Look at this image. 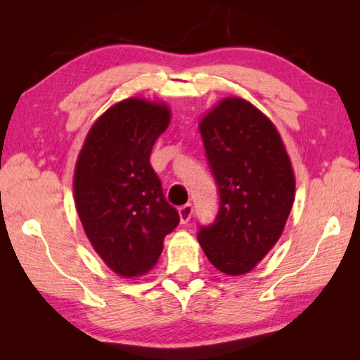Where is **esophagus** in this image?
<instances>
[{"instance_id": "esophagus-1", "label": "esophagus", "mask_w": 360, "mask_h": 360, "mask_svg": "<svg viewBox=\"0 0 360 360\" xmlns=\"http://www.w3.org/2000/svg\"><path fill=\"white\" fill-rule=\"evenodd\" d=\"M179 211V219H181V224H187L191 221V217L193 214V206L191 203H187L184 206H181L178 210Z\"/></svg>"}]
</instances>
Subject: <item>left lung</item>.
I'll list each match as a JSON object with an SVG mask.
<instances>
[{
	"label": "left lung",
	"instance_id": "obj_1",
	"mask_svg": "<svg viewBox=\"0 0 360 360\" xmlns=\"http://www.w3.org/2000/svg\"><path fill=\"white\" fill-rule=\"evenodd\" d=\"M219 188L214 222L200 227L206 257L225 275L251 271L281 236L295 197L288 152L273 122L243 98H225L200 122Z\"/></svg>",
	"mask_w": 360,
	"mask_h": 360
}]
</instances>
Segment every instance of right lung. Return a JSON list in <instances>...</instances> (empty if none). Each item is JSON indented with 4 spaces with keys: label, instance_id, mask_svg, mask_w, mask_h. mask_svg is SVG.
<instances>
[{
    "label": "right lung",
    "instance_id": "right-lung-1",
    "mask_svg": "<svg viewBox=\"0 0 360 360\" xmlns=\"http://www.w3.org/2000/svg\"><path fill=\"white\" fill-rule=\"evenodd\" d=\"M169 119L165 103L124 100L95 122L79 152L77 214L96 254L119 276L148 273L179 224L149 162Z\"/></svg>",
    "mask_w": 360,
    "mask_h": 360
}]
</instances>
